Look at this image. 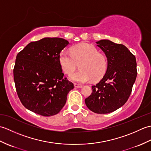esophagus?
I'll return each mask as SVG.
<instances>
[{"label": "esophagus", "mask_w": 151, "mask_h": 151, "mask_svg": "<svg viewBox=\"0 0 151 151\" xmlns=\"http://www.w3.org/2000/svg\"><path fill=\"white\" fill-rule=\"evenodd\" d=\"M74 86H75V87L76 88H81L82 87V85L78 84H76V83H75V84H74Z\"/></svg>", "instance_id": "34e87169"}]
</instances>
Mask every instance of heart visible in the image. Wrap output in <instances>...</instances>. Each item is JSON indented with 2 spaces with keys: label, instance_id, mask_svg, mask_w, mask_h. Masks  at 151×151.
<instances>
[{
  "label": "heart",
  "instance_id": "b5f03b06",
  "mask_svg": "<svg viewBox=\"0 0 151 151\" xmlns=\"http://www.w3.org/2000/svg\"><path fill=\"white\" fill-rule=\"evenodd\" d=\"M70 54L66 50L61 51L58 55V62L62 71L70 75L81 62L79 72L69 76L73 81L85 83L101 78L107 69V58L103 54L99 52L93 45L81 43L70 48Z\"/></svg>",
  "mask_w": 151,
  "mask_h": 151
}]
</instances>
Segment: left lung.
<instances>
[{
    "label": "left lung",
    "instance_id": "1",
    "mask_svg": "<svg viewBox=\"0 0 151 151\" xmlns=\"http://www.w3.org/2000/svg\"><path fill=\"white\" fill-rule=\"evenodd\" d=\"M107 58L106 72L93 92L85 99L91 111L97 114L111 113L123 106L129 99L137 76L135 56L122 44L108 40L96 42Z\"/></svg>",
    "mask_w": 151,
    "mask_h": 151
}]
</instances>
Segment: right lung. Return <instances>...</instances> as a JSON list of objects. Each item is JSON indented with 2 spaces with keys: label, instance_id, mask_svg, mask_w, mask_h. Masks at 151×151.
I'll use <instances>...</instances> for the list:
<instances>
[{
  "label": "right lung",
  "instance_id": "obj_1",
  "mask_svg": "<svg viewBox=\"0 0 151 151\" xmlns=\"http://www.w3.org/2000/svg\"><path fill=\"white\" fill-rule=\"evenodd\" d=\"M69 44L59 37H45L25 47L16 57L14 78L24 106L43 116L58 114L74 88L63 78L58 62L60 52Z\"/></svg>",
  "mask_w": 151,
  "mask_h": 151
}]
</instances>
